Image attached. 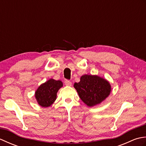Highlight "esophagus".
Segmentation results:
<instances>
[{"label":"esophagus","mask_w":146,"mask_h":146,"mask_svg":"<svg viewBox=\"0 0 146 146\" xmlns=\"http://www.w3.org/2000/svg\"><path fill=\"white\" fill-rule=\"evenodd\" d=\"M64 83L66 86H71V84H72L71 82H70V80H66V81L64 82Z\"/></svg>","instance_id":"esophagus-1"}]
</instances>
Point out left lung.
I'll use <instances>...</instances> for the list:
<instances>
[{
  "instance_id": "1",
  "label": "left lung",
  "mask_w": 146,
  "mask_h": 146,
  "mask_svg": "<svg viewBox=\"0 0 146 146\" xmlns=\"http://www.w3.org/2000/svg\"><path fill=\"white\" fill-rule=\"evenodd\" d=\"M74 87L81 100L89 107L100 104L111 91L110 83L106 80L95 75L82 76L80 82L74 84Z\"/></svg>"
}]
</instances>
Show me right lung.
<instances>
[{
    "label": "right lung",
    "mask_w": 146,
    "mask_h": 146,
    "mask_svg": "<svg viewBox=\"0 0 146 146\" xmlns=\"http://www.w3.org/2000/svg\"><path fill=\"white\" fill-rule=\"evenodd\" d=\"M63 83L60 80H49L43 83L37 90L35 97L38 104L43 107H49L56 99V94L61 86Z\"/></svg>",
    "instance_id": "add662e5"
}]
</instances>
